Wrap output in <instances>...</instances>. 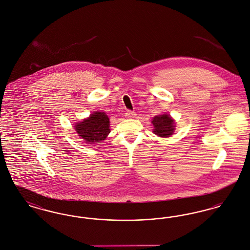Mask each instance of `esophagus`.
I'll use <instances>...</instances> for the list:
<instances>
[{"instance_id": "esophagus-1", "label": "esophagus", "mask_w": 250, "mask_h": 250, "mask_svg": "<svg viewBox=\"0 0 250 250\" xmlns=\"http://www.w3.org/2000/svg\"><path fill=\"white\" fill-rule=\"evenodd\" d=\"M136 116V112L135 111H131V110H127L125 112V117L126 118H134Z\"/></svg>"}]
</instances>
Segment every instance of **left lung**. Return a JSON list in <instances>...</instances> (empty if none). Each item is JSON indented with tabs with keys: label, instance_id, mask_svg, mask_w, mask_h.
Wrapping results in <instances>:
<instances>
[{
	"label": "left lung",
	"instance_id": "left-lung-1",
	"mask_svg": "<svg viewBox=\"0 0 250 250\" xmlns=\"http://www.w3.org/2000/svg\"><path fill=\"white\" fill-rule=\"evenodd\" d=\"M152 124L155 127L154 133L162 138L169 137L174 130V122L167 114L155 116L152 121Z\"/></svg>",
	"mask_w": 250,
	"mask_h": 250
}]
</instances>
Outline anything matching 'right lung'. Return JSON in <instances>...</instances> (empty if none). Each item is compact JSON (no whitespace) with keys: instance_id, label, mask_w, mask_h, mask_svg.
<instances>
[{"instance_id":"1","label":"right lung","mask_w":250,"mask_h":250,"mask_svg":"<svg viewBox=\"0 0 250 250\" xmlns=\"http://www.w3.org/2000/svg\"><path fill=\"white\" fill-rule=\"evenodd\" d=\"M75 129L86 143H100L107 138L110 132L109 120L105 112L95 111L88 119L77 124Z\"/></svg>"}]
</instances>
